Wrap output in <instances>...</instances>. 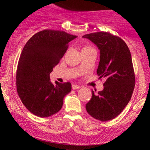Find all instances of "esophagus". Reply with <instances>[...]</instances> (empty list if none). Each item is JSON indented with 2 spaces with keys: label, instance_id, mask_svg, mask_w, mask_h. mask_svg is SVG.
<instances>
[{
  "label": "esophagus",
  "instance_id": "esophagus-1",
  "mask_svg": "<svg viewBox=\"0 0 150 150\" xmlns=\"http://www.w3.org/2000/svg\"><path fill=\"white\" fill-rule=\"evenodd\" d=\"M72 88L73 89H80V86L78 85H72Z\"/></svg>",
  "mask_w": 150,
  "mask_h": 150
}]
</instances>
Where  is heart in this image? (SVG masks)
<instances>
[{
	"instance_id": "obj_1",
	"label": "heart",
	"mask_w": 150,
	"mask_h": 150,
	"mask_svg": "<svg viewBox=\"0 0 150 150\" xmlns=\"http://www.w3.org/2000/svg\"><path fill=\"white\" fill-rule=\"evenodd\" d=\"M92 49V48L90 47V46H84V47H82V51H86V50H89V49Z\"/></svg>"
}]
</instances>
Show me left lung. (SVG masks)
<instances>
[{
	"instance_id": "obj_1",
	"label": "left lung",
	"mask_w": 150,
	"mask_h": 150,
	"mask_svg": "<svg viewBox=\"0 0 150 150\" xmlns=\"http://www.w3.org/2000/svg\"><path fill=\"white\" fill-rule=\"evenodd\" d=\"M82 38L100 51L97 73L99 78L106 79L102 91L97 94L92 91L86 110L97 120H112L124 109L133 92L135 79L130 51L123 39L108 32L87 34Z\"/></svg>"
}]
</instances>
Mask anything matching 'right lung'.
Wrapping results in <instances>:
<instances>
[{"label": "right lung", "instance_id": "obj_1", "mask_svg": "<svg viewBox=\"0 0 150 150\" xmlns=\"http://www.w3.org/2000/svg\"><path fill=\"white\" fill-rule=\"evenodd\" d=\"M77 37L63 31L46 30L32 36L24 46L17 70V91L22 104L35 116L45 118L58 112L71 91L70 82L53 84L50 73L68 43Z\"/></svg>", "mask_w": 150, "mask_h": 150}]
</instances>
